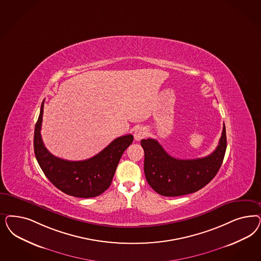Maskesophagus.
Returning <instances> with one entry per match:
<instances>
[{"mask_svg": "<svg viewBox=\"0 0 261 261\" xmlns=\"http://www.w3.org/2000/svg\"><path fill=\"white\" fill-rule=\"evenodd\" d=\"M146 134H147V132H146L145 127H142V126H139V127H137V128L135 129V140H136V141H139V140H141L142 138L145 137Z\"/></svg>", "mask_w": 261, "mask_h": 261, "instance_id": "obj_1", "label": "esophagus"}]
</instances>
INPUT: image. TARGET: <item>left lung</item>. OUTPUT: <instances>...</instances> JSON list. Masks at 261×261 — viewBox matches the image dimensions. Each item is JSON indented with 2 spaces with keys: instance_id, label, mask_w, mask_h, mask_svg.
I'll return each instance as SVG.
<instances>
[{
  "instance_id": "left-lung-1",
  "label": "left lung",
  "mask_w": 261,
  "mask_h": 261,
  "mask_svg": "<svg viewBox=\"0 0 261 261\" xmlns=\"http://www.w3.org/2000/svg\"><path fill=\"white\" fill-rule=\"evenodd\" d=\"M144 173L151 188L162 196L177 197L194 193L207 185L218 173L227 149L226 126L216 150L195 160L171 156L155 139H142Z\"/></svg>"
}]
</instances>
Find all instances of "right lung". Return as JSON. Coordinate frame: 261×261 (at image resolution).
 I'll list each match as a JSON object with an SVG mask.
<instances>
[{"label":"right lung","mask_w":261,"mask_h":261,"mask_svg":"<svg viewBox=\"0 0 261 261\" xmlns=\"http://www.w3.org/2000/svg\"><path fill=\"white\" fill-rule=\"evenodd\" d=\"M43 109L44 101L34 128V148L35 158L45 176L60 191L73 197L92 198L103 193L111 185L120 159L133 143L134 136L118 137L88 160H62L51 154L43 143L40 134Z\"/></svg>","instance_id":"obj_1"}]
</instances>
